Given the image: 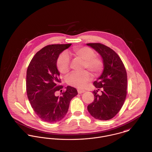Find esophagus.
I'll use <instances>...</instances> for the list:
<instances>
[{
  "label": "esophagus",
  "instance_id": "obj_1",
  "mask_svg": "<svg viewBox=\"0 0 152 152\" xmlns=\"http://www.w3.org/2000/svg\"><path fill=\"white\" fill-rule=\"evenodd\" d=\"M77 91H78V94H82V93H83V92H85V90L81 89H77Z\"/></svg>",
  "mask_w": 152,
  "mask_h": 152
}]
</instances>
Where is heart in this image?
Masks as SVG:
<instances>
[{"instance_id":"obj_1","label":"heart","mask_w":152,"mask_h":152,"mask_svg":"<svg viewBox=\"0 0 152 152\" xmlns=\"http://www.w3.org/2000/svg\"><path fill=\"white\" fill-rule=\"evenodd\" d=\"M73 56L83 61V69L89 70L93 75H97L103 69V63L101 58L97 57L93 49L88 47L75 48L72 51ZM70 60L68 55L64 52L58 56L57 60V68L63 74H67L69 71ZM90 79L88 71L74 72L67 78V83L72 86L83 88Z\"/></svg>"}]
</instances>
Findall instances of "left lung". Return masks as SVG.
<instances>
[{
  "instance_id": "8db88e82",
  "label": "left lung",
  "mask_w": 152,
  "mask_h": 152,
  "mask_svg": "<svg viewBox=\"0 0 152 152\" xmlns=\"http://www.w3.org/2000/svg\"><path fill=\"white\" fill-rule=\"evenodd\" d=\"M95 49L103 59L104 69L94 84L102 94L94 92L95 99L88 106V110L95 118L109 120L121 109L126 96L127 75L124 65L111 48L100 43H87Z\"/></svg>"
}]
</instances>
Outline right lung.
<instances>
[{
  "label": "right lung",
  "instance_id": "right-lung-1",
  "mask_svg": "<svg viewBox=\"0 0 152 152\" xmlns=\"http://www.w3.org/2000/svg\"><path fill=\"white\" fill-rule=\"evenodd\" d=\"M71 45L57 44L44 47L34 56L28 67V98L35 113L47 123L61 120L67 113L70 101L78 94L75 88L67 86L61 96H56V92L63 88V86L58 85L61 81L57 60Z\"/></svg>",
  "mask_w": 152,
  "mask_h": 152
}]
</instances>
